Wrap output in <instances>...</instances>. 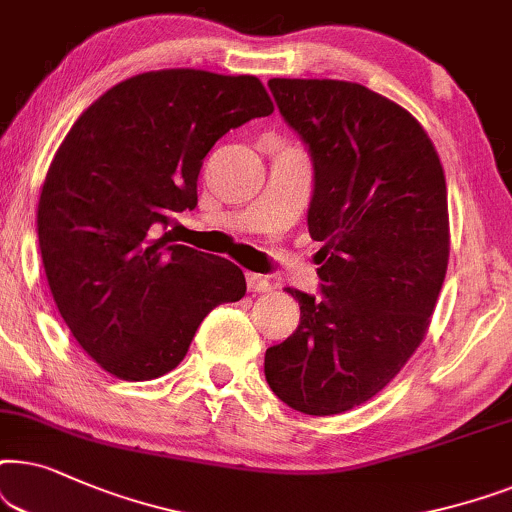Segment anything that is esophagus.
Returning <instances> with one entry per match:
<instances>
[{
	"mask_svg": "<svg viewBox=\"0 0 512 512\" xmlns=\"http://www.w3.org/2000/svg\"><path fill=\"white\" fill-rule=\"evenodd\" d=\"M245 281H248L250 292H271V290H274V285L269 283V278L262 276V274H245Z\"/></svg>",
	"mask_w": 512,
	"mask_h": 512,
	"instance_id": "1",
	"label": "esophagus"
}]
</instances>
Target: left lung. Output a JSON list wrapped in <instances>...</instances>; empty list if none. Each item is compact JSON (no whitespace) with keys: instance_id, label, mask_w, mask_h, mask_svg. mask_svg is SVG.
<instances>
[{"instance_id":"left-lung-1","label":"left lung","mask_w":512,"mask_h":512,"mask_svg":"<svg viewBox=\"0 0 512 512\" xmlns=\"http://www.w3.org/2000/svg\"><path fill=\"white\" fill-rule=\"evenodd\" d=\"M313 159L309 234L323 297L288 292L299 325L264 356L278 398L330 417L374 398L424 342L449 262L447 185L424 126L339 79H269Z\"/></svg>"}]
</instances>
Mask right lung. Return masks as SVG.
<instances>
[{
  "label": "right lung",
  "mask_w": 512,
  "mask_h": 512,
  "mask_svg": "<svg viewBox=\"0 0 512 512\" xmlns=\"http://www.w3.org/2000/svg\"><path fill=\"white\" fill-rule=\"evenodd\" d=\"M271 112L257 77L177 67L112 86L60 142L37 206L39 250L60 316L102 370L163 377L201 320L245 295L234 262L154 236L196 208L215 142Z\"/></svg>",
  "instance_id": "right-lung-1"
}]
</instances>
